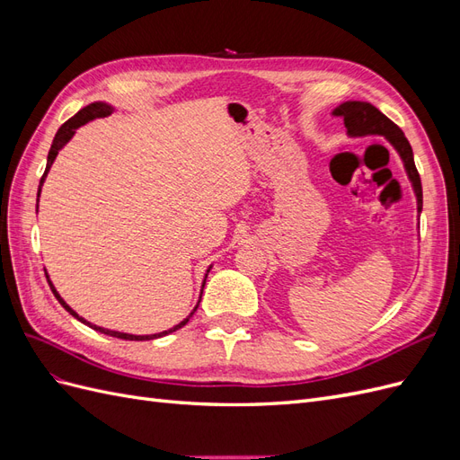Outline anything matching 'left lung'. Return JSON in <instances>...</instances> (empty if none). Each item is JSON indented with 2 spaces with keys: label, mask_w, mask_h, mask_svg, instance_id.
Listing matches in <instances>:
<instances>
[{
  "label": "left lung",
  "mask_w": 460,
  "mask_h": 460,
  "mask_svg": "<svg viewBox=\"0 0 460 460\" xmlns=\"http://www.w3.org/2000/svg\"><path fill=\"white\" fill-rule=\"evenodd\" d=\"M332 115L343 119L347 136L349 137L384 136L385 140L394 146V149L399 153L402 166H405V172L412 184L414 196H416V211H419V217H420V213H422L420 176L414 166L412 147L397 124L389 120L380 109H376L368 102H343L341 105H338L332 111Z\"/></svg>",
  "instance_id": "8db88e82"
}]
</instances>
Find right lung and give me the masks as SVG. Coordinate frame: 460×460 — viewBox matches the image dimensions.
<instances>
[{
	"mask_svg": "<svg viewBox=\"0 0 460 460\" xmlns=\"http://www.w3.org/2000/svg\"><path fill=\"white\" fill-rule=\"evenodd\" d=\"M115 111V107L113 105H109V103H105V102H93V103H90V105H86L84 109H80L78 113L73 117V119H68L63 127L58 130V134H55V137H53V144H51V149H49V153H48V164H46V172H44V176H41V180H40V186H38V201H40V191H41V186H44V182H46V176H48V172H49V169H51V164H53V161H55V157H58V153L71 142V137L75 136V132H76V128H80V127H84L86 122H90V120H93V119H97V117H109L111 113H113ZM213 269V264L211 267L207 269V272H205V278H203V284H201V291H199V299H198V303H196V307H193V311L182 320V323H178L176 326H172V328H169V330H164V332H159V333H147V336H136V333H127V332H117V330H109V328H102V326H95V324H92V323H88L86 318H82V316H78V313L76 311H73L71 307H68V305L65 303V299L59 296V291L55 289V286L51 284V280H49V276L46 274V278H48V282H49V288H51V291H53V296L58 297V301L63 305L65 307V311H68L71 313L75 318H78L82 324H86V326H90L92 330H95V332H102V333H107V336H113V338H119V340H130V341H146V340H157V338H163V336H169V333H172V332H176V330H180L182 326H186L188 324V320L193 316V313L198 311V307H199V301H201V294H203V288H205V280H207V274H208V270Z\"/></svg>",
	"mask_w": 460,
	"mask_h": 460,
	"instance_id": "add662e5",
	"label": "right lung"
}]
</instances>
